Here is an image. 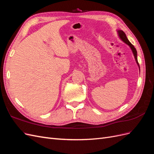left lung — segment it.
Segmentation results:
<instances>
[{
    "label": "left lung",
    "mask_w": 154,
    "mask_h": 154,
    "mask_svg": "<svg viewBox=\"0 0 154 154\" xmlns=\"http://www.w3.org/2000/svg\"><path fill=\"white\" fill-rule=\"evenodd\" d=\"M118 35L119 36V38H121V40H122V41H123L124 42L125 44H127V45H128L130 46V48H131L132 51V53L134 54V58L135 59H136V63H137L138 66L139 67V63L137 62V51L136 49V48H134V46L130 42V41L128 40L127 36H126L125 32L122 31V30H118Z\"/></svg>",
    "instance_id": "obj_1"
}]
</instances>
